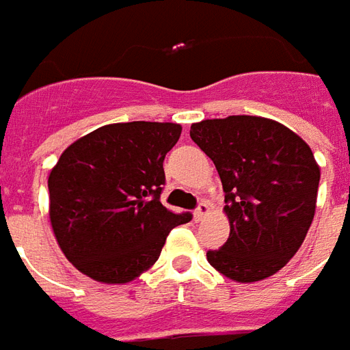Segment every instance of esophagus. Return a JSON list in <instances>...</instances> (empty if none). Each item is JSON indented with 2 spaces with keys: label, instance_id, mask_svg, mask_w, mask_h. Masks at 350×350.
Masks as SVG:
<instances>
[{
  "label": "esophagus",
  "instance_id": "34e87169",
  "mask_svg": "<svg viewBox=\"0 0 350 350\" xmlns=\"http://www.w3.org/2000/svg\"><path fill=\"white\" fill-rule=\"evenodd\" d=\"M207 215H209V203L200 202V205H198V207H196V211H194V219L202 220L203 217H207Z\"/></svg>",
  "mask_w": 350,
  "mask_h": 350
}]
</instances>
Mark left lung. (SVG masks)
<instances>
[{
	"label": "left lung",
	"instance_id": "obj_1",
	"mask_svg": "<svg viewBox=\"0 0 350 350\" xmlns=\"http://www.w3.org/2000/svg\"><path fill=\"white\" fill-rule=\"evenodd\" d=\"M219 171L230 237L207 250L215 269L237 282L262 281L286 266L311 226L321 170L306 141L262 116L235 115L190 126Z\"/></svg>",
	"mask_w": 350,
	"mask_h": 350
}]
</instances>
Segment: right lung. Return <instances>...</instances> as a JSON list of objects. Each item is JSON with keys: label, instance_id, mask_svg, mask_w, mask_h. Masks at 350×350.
I'll use <instances>...</instances> for the list:
<instances>
[{"label": "right lung", "instance_id": "obj_1", "mask_svg": "<svg viewBox=\"0 0 350 350\" xmlns=\"http://www.w3.org/2000/svg\"><path fill=\"white\" fill-rule=\"evenodd\" d=\"M179 124H109L62 152L49 177L51 224L73 266L107 284H122L154 264L165 237L190 213L160 202L163 158Z\"/></svg>", "mask_w": 350, "mask_h": 350}]
</instances>
